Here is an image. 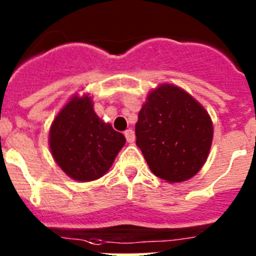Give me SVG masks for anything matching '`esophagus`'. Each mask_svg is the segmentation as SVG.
Masks as SVG:
<instances>
[{"label":"esophagus","mask_w":256,"mask_h":256,"mask_svg":"<svg viewBox=\"0 0 256 256\" xmlns=\"http://www.w3.org/2000/svg\"><path fill=\"white\" fill-rule=\"evenodd\" d=\"M124 136H126V142H128V144H133V142H134L136 136H134V132H133V130H126V132H124Z\"/></svg>","instance_id":"obj_1"}]
</instances>
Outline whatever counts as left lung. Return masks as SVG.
<instances>
[{
    "mask_svg": "<svg viewBox=\"0 0 256 256\" xmlns=\"http://www.w3.org/2000/svg\"><path fill=\"white\" fill-rule=\"evenodd\" d=\"M212 140L206 110L173 84L148 94L136 124V144L151 172L166 182L194 177L206 162Z\"/></svg>",
    "mask_w": 256,
    "mask_h": 256,
    "instance_id": "left-lung-1",
    "label": "left lung"
}]
</instances>
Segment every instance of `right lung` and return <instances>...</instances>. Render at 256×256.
<instances>
[{
	"label": "right lung",
	"mask_w": 256,
	"mask_h": 256,
	"mask_svg": "<svg viewBox=\"0 0 256 256\" xmlns=\"http://www.w3.org/2000/svg\"><path fill=\"white\" fill-rule=\"evenodd\" d=\"M126 144V137L94 112L91 97H73L50 130V148L62 170L80 182L102 177Z\"/></svg>",
	"instance_id": "1"
}]
</instances>
